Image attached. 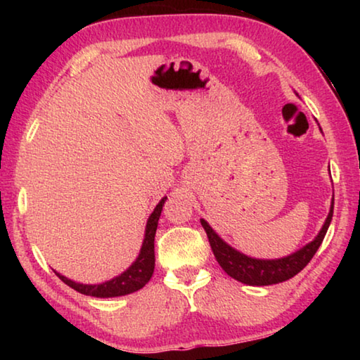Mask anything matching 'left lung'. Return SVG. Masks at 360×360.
I'll return each instance as SVG.
<instances>
[{"mask_svg": "<svg viewBox=\"0 0 360 360\" xmlns=\"http://www.w3.org/2000/svg\"><path fill=\"white\" fill-rule=\"evenodd\" d=\"M332 216L333 200L330 212H328L326 224L322 225L319 235L311 243H308L307 246H303L300 251L276 260H259L248 257V255L235 251L233 248H230L227 243H224L219 238V235L210 227L208 222L203 221V219L200 222H202L206 235H208L210 245L212 252H214L216 260L229 276L249 285H270L288 281V279L294 278L297 273H300L309 264V260L313 259V255L319 249L322 240H324L328 225L332 222Z\"/></svg>", "mask_w": 360, "mask_h": 360, "instance_id": "obj_1", "label": "left lung"}]
</instances>
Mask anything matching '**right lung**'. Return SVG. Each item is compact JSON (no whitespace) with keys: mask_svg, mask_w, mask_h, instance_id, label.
<instances>
[{"mask_svg":"<svg viewBox=\"0 0 360 360\" xmlns=\"http://www.w3.org/2000/svg\"><path fill=\"white\" fill-rule=\"evenodd\" d=\"M165 200H167V197L160 200V203L155 206L154 212H152V214L148 219L143 248H141V252H139V255H138L136 262L129 268V270L122 273L120 276L114 278L108 283L94 284V285L75 283L68 278L58 275V273H57V276L62 279V281L66 285H70L71 289L81 292V294H84V295L101 297V298L127 295V294H131V292H136L141 288H144V285L149 283V279L152 278V273H154V266H155V254H154L155 230H157L158 217H160V214H162V208H163V205H165Z\"/></svg>","mask_w":360,"mask_h":360,"instance_id":"obj_1","label":"right lung"}]
</instances>
